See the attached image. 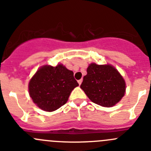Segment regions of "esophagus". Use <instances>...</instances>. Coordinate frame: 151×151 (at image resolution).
Instances as JSON below:
<instances>
[{
    "mask_svg": "<svg viewBox=\"0 0 151 151\" xmlns=\"http://www.w3.org/2000/svg\"><path fill=\"white\" fill-rule=\"evenodd\" d=\"M77 82H78V83H79V85H81V83H82V82H83V80L82 79H80V80H79L78 81H77Z\"/></svg>",
    "mask_w": 151,
    "mask_h": 151,
    "instance_id": "1",
    "label": "esophagus"
}]
</instances>
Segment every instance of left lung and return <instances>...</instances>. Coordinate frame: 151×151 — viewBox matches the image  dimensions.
Listing matches in <instances>:
<instances>
[{
  "mask_svg": "<svg viewBox=\"0 0 151 151\" xmlns=\"http://www.w3.org/2000/svg\"><path fill=\"white\" fill-rule=\"evenodd\" d=\"M80 88L93 103L110 107L123 98L126 86L123 77L112 65L91 63Z\"/></svg>",
  "mask_w": 151,
  "mask_h": 151,
  "instance_id": "1",
  "label": "left lung"
}]
</instances>
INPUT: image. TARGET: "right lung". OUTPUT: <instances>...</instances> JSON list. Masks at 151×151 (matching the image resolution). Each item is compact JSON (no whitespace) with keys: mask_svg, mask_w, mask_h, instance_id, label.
<instances>
[{"mask_svg":"<svg viewBox=\"0 0 151 151\" xmlns=\"http://www.w3.org/2000/svg\"><path fill=\"white\" fill-rule=\"evenodd\" d=\"M79 84L72 71L63 65L39 68L29 83V93L40 109L52 112L66 104L69 95Z\"/></svg>","mask_w":151,"mask_h":151,"instance_id":"add662e5","label":"right lung"}]
</instances>
